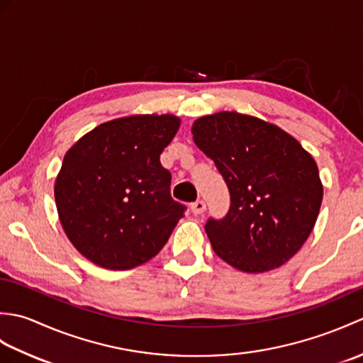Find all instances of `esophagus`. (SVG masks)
I'll use <instances>...</instances> for the list:
<instances>
[{"label":"esophagus","mask_w":363,"mask_h":363,"mask_svg":"<svg viewBox=\"0 0 363 363\" xmlns=\"http://www.w3.org/2000/svg\"><path fill=\"white\" fill-rule=\"evenodd\" d=\"M190 209H191V212H194L195 215H201L206 211V203L203 201V199H198V201L191 203Z\"/></svg>","instance_id":"1"}]
</instances>
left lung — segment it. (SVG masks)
Returning a JSON list of instances; mask_svg holds the SVG:
<instances>
[{"instance_id":"1","label":"left lung","mask_w":363,"mask_h":363,"mask_svg":"<svg viewBox=\"0 0 363 363\" xmlns=\"http://www.w3.org/2000/svg\"><path fill=\"white\" fill-rule=\"evenodd\" d=\"M191 134L230 195L226 217L204 226L215 254L245 273L289 262L320 213L317 162L284 129L246 113L204 115L194 121Z\"/></svg>"}]
</instances>
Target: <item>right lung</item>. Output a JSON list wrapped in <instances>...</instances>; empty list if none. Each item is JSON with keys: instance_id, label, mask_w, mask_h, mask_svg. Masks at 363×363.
<instances>
[{"instance_id": "add662e5", "label": "right lung", "mask_w": 363, "mask_h": 363, "mask_svg": "<svg viewBox=\"0 0 363 363\" xmlns=\"http://www.w3.org/2000/svg\"><path fill=\"white\" fill-rule=\"evenodd\" d=\"M179 126L173 113L129 115L101 123L65 152L54 182L57 215L68 240L95 265L121 272L145 264L184 217L160 165Z\"/></svg>"}]
</instances>
